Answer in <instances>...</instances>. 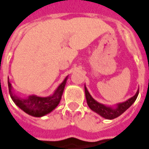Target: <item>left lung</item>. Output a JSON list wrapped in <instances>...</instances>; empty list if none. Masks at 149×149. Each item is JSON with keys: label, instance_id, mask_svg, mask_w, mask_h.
Wrapping results in <instances>:
<instances>
[{"label": "left lung", "instance_id": "8db88e82", "mask_svg": "<svg viewBox=\"0 0 149 149\" xmlns=\"http://www.w3.org/2000/svg\"><path fill=\"white\" fill-rule=\"evenodd\" d=\"M84 89H85L86 103L90 108L93 111L96 112L97 114H99L100 116L107 119V120H113L115 118L120 116V115H122L125 111L128 109L133 104L138 96V94H139V90H138L134 96L126 100L125 102L117 103L116 107H111L106 106L103 103H99L95 100H94L92 96L90 95L89 91L86 89V86H84Z\"/></svg>", "mask_w": 149, "mask_h": 149}]
</instances>
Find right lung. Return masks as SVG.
<instances>
[{"mask_svg":"<svg viewBox=\"0 0 149 149\" xmlns=\"http://www.w3.org/2000/svg\"><path fill=\"white\" fill-rule=\"evenodd\" d=\"M68 76L63 80V82L55 90L52 95L46 97H39L35 95H29L26 99L16 95L13 92V87L8 79V86L10 97L17 106L29 116L34 117H42L50 113L61 101L63 91L66 86Z\"/></svg>","mask_w":149,"mask_h":149,"instance_id":"right-lung-1","label":"right lung"}]
</instances>
